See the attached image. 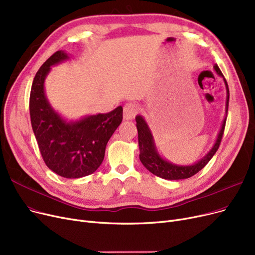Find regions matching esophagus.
I'll return each mask as SVG.
<instances>
[{"label":"esophagus","mask_w":255,"mask_h":255,"mask_svg":"<svg viewBox=\"0 0 255 255\" xmlns=\"http://www.w3.org/2000/svg\"><path fill=\"white\" fill-rule=\"evenodd\" d=\"M138 113V106L134 103H127L124 106V119L132 120L134 119L136 114Z\"/></svg>","instance_id":"esophagus-1"}]
</instances>
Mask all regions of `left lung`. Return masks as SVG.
Wrapping results in <instances>:
<instances>
[{
    "label": "left lung",
    "instance_id": "1",
    "mask_svg": "<svg viewBox=\"0 0 255 255\" xmlns=\"http://www.w3.org/2000/svg\"><path fill=\"white\" fill-rule=\"evenodd\" d=\"M214 69L216 70L217 74L221 77H223L225 86H226V92H227V98H226V117L223 121L222 127L219 132L218 138L215 142L213 148L205 155L203 158H201L196 163L192 165H178L171 163L163 158L160 157L158 154L156 147H155L154 139L152 136L151 131L146 123V121L143 120L141 116H136V128L138 132V146H139V159L141 163L143 164L148 171H150L152 174L156 175L160 178L168 179V180H179V179H185L190 178V177L197 174L199 171L202 170L205 165L208 163V161L212 159V157L216 154L217 150L220 147L221 139L223 137L225 124H226V119H227V112H228V103H229V88L228 84L226 82V79L224 76L219 69L217 64L214 65Z\"/></svg>",
    "mask_w": 255,
    "mask_h": 255
}]
</instances>
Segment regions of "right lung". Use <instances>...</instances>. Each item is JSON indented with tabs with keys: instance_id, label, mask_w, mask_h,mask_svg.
<instances>
[{
	"instance_id": "add662e5",
	"label": "right lung",
	"mask_w": 255,
	"mask_h": 255,
	"mask_svg": "<svg viewBox=\"0 0 255 255\" xmlns=\"http://www.w3.org/2000/svg\"><path fill=\"white\" fill-rule=\"evenodd\" d=\"M68 58V54L57 51L40 66L32 83L29 109L32 129L47 167L64 178H80L100 167L107 142L123 120V107L77 122L63 120L51 107L43 83L51 66Z\"/></svg>"
}]
</instances>
